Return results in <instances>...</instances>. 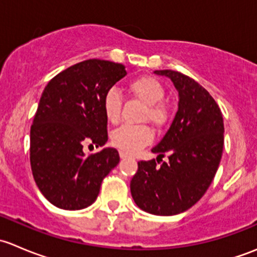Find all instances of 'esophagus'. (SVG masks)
I'll list each match as a JSON object with an SVG mask.
<instances>
[{
	"label": "esophagus",
	"mask_w": 257,
	"mask_h": 257,
	"mask_svg": "<svg viewBox=\"0 0 257 257\" xmlns=\"http://www.w3.org/2000/svg\"><path fill=\"white\" fill-rule=\"evenodd\" d=\"M119 157H120L121 159H125V158L128 157V154H126V153H124V152H120V153H119Z\"/></svg>",
	"instance_id": "1"
}]
</instances>
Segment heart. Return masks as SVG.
I'll use <instances>...</instances> for the list:
<instances>
[{
  "label": "heart",
  "mask_w": 257,
  "mask_h": 257,
  "mask_svg": "<svg viewBox=\"0 0 257 257\" xmlns=\"http://www.w3.org/2000/svg\"><path fill=\"white\" fill-rule=\"evenodd\" d=\"M132 95L145 104L143 118L148 119L154 125L160 126L168 120V110L162 104L165 90L162 83L154 77L143 76L132 80L128 84ZM121 95L116 89L108 90L103 99L104 115L110 123H115L120 116ZM152 132L147 125H121L112 133L114 147L126 154H134L152 141Z\"/></svg>",
  "instance_id": "b5f03b06"
}]
</instances>
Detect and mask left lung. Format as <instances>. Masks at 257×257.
Returning <instances> with one entry per match:
<instances>
[{"label": "left lung", "mask_w": 257, "mask_h": 257, "mask_svg": "<svg viewBox=\"0 0 257 257\" xmlns=\"http://www.w3.org/2000/svg\"><path fill=\"white\" fill-rule=\"evenodd\" d=\"M154 73L172 79L179 93L178 112L152 149L157 160L138 163L131 193L144 211L170 216L190 209L208 190L221 160L224 120L214 98L193 78L170 69ZM165 154L169 162L161 160Z\"/></svg>", "instance_id": "obj_1"}]
</instances>
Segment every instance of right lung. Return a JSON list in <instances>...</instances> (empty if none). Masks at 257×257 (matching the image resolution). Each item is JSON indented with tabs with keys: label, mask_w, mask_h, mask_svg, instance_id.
Masks as SVG:
<instances>
[{
	"label": "right lung",
	"mask_w": 257,
	"mask_h": 257,
	"mask_svg": "<svg viewBox=\"0 0 257 257\" xmlns=\"http://www.w3.org/2000/svg\"><path fill=\"white\" fill-rule=\"evenodd\" d=\"M120 63L87 59L57 74L46 85L31 126L30 160L41 193L59 209L92 205L100 184L118 165L114 148L85 155V145L108 141L104 95L125 77Z\"/></svg>",
	"instance_id": "1"
}]
</instances>
